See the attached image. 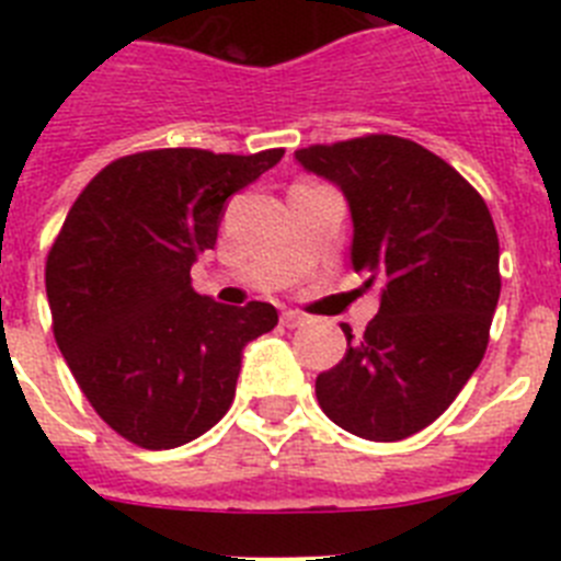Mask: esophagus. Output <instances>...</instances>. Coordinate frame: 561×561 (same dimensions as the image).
I'll return each mask as SVG.
<instances>
[{
  "instance_id": "esophagus-1",
  "label": "esophagus",
  "mask_w": 561,
  "mask_h": 561,
  "mask_svg": "<svg viewBox=\"0 0 561 561\" xmlns=\"http://www.w3.org/2000/svg\"><path fill=\"white\" fill-rule=\"evenodd\" d=\"M280 320H284L286 329H300V325L309 323V317L300 314V311H284V314H280Z\"/></svg>"
}]
</instances>
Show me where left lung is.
Listing matches in <instances>:
<instances>
[{
  "label": "left lung",
  "instance_id": "obj_1",
  "mask_svg": "<svg viewBox=\"0 0 561 561\" xmlns=\"http://www.w3.org/2000/svg\"><path fill=\"white\" fill-rule=\"evenodd\" d=\"M351 205V264L381 280L379 314L317 376L336 427L401 440L430 427L489 345L500 297V241L483 196L438 153L396 134L297 148Z\"/></svg>",
  "mask_w": 561,
  "mask_h": 561
}]
</instances>
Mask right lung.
Instances as JSON below:
<instances>
[{
    "label": "right lung",
    "mask_w": 561,
    "mask_h": 561,
    "mask_svg": "<svg viewBox=\"0 0 561 561\" xmlns=\"http://www.w3.org/2000/svg\"><path fill=\"white\" fill-rule=\"evenodd\" d=\"M280 157L284 148L128 153L83 187L49 247L58 348L95 413L137 447H182L219 424L241 351L277 325L272 304L196 295L191 266L216 244L225 202Z\"/></svg>",
    "instance_id": "right-lung-1"
}]
</instances>
